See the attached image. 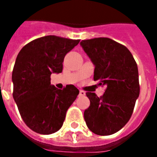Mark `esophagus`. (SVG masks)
<instances>
[{
	"instance_id": "esophagus-1",
	"label": "esophagus",
	"mask_w": 157,
	"mask_h": 157,
	"mask_svg": "<svg viewBox=\"0 0 157 157\" xmlns=\"http://www.w3.org/2000/svg\"><path fill=\"white\" fill-rule=\"evenodd\" d=\"M79 95L80 96H85L86 95V92L83 90H80V92H79Z\"/></svg>"
}]
</instances>
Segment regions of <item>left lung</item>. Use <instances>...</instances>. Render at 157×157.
I'll list each match as a JSON object with an SVG mask.
<instances>
[{"mask_svg":"<svg viewBox=\"0 0 157 157\" xmlns=\"http://www.w3.org/2000/svg\"><path fill=\"white\" fill-rule=\"evenodd\" d=\"M81 47L94 65V80L107 86L103 96L87 92L90 105L84 112L90 130L111 135L126 124L139 96L138 66L124 45L107 37L84 40Z\"/></svg>","mask_w":157,"mask_h":157,"instance_id":"left-lung-1","label":"left lung"}]
</instances>
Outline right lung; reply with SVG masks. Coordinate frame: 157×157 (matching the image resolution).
Listing matches in <instances>:
<instances>
[{"label":"right lung","mask_w":157,"mask_h":157,"mask_svg":"<svg viewBox=\"0 0 157 157\" xmlns=\"http://www.w3.org/2000/svg\"><path fill=\"white\" fill-rule=\"evenodd\" d=\"M79 42L45 36L23 46L16 58L12 73L13 99L23 121L38 134L58 131L79 94L73 85L63 90L50 85V75L62 72L64 57Z\"/></svg>","instance_id":"add662e5"}]
</instances>
